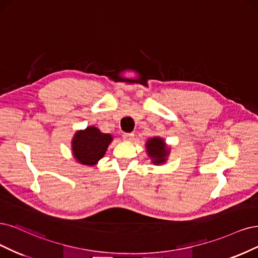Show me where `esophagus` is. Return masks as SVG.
I'll list each match as a JSON object with an SVG mask.
<instances>
[{
    "label": "esophagus",
    "instance_id": "esophagus-1",
    "mask_svg": "<svg viewBox=\"0 0 258 258\" xmlns=\"http://www.w3.org/2000/svg\"><path fill=\"white\" fill-rule=\"evenodd\" d=\"M122 137H123V140L132 141L133 139H134V134H133V133H124Z\"/></svg>",
    "mask_w": 258,
    "mask_h": 258
}]
</instances>
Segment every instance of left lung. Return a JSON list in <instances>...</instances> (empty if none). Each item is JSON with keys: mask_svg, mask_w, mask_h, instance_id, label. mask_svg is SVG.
<instances>
[{"mask_svg": "<svg viewBox=\"0 0 258 258\" xmlns=\"http://www.w3.org/2000/svg\"><path fill=\"white\" fill-rule=\"evenodd\" d=\"M148 156L151 159L154 165L164 164L169 154V148L166 146L164 139L160 137H153L149 139L146 144Z\"/></svg>", "mask_w": 258, "mask_h": 258, "instance_id": "left-lung-1", "label": "left lung"}]
</instances>
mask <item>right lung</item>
Wrapping results in <instances>:
<instances>
[{"label": "right lung", "instance_id": "add662e5", "mask_svg": "<svg viewBox=\"0 0 258 258\" xmlns=\"http://www.w3.org/2000/svg\"><path fill=\"white\" fill-rule=\"evenodd\" d=\"M111 141L110 134H105L95 126H88L75 134L72 140L73 155L82 165H96L105 155Z\"/></svg>", "mask_w": 258, "mask_h": 258}]
</instances>
